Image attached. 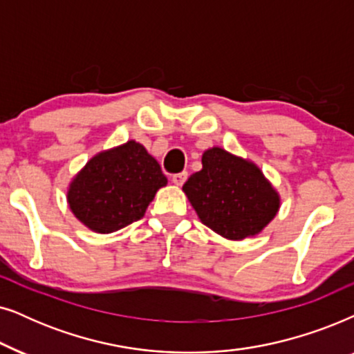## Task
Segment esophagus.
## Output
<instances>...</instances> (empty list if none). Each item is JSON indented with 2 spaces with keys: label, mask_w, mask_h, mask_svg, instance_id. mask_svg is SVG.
I'll return each mask as SVG.
<instances>
[{
  "label": "esophagus",
  "mask_w": 354,
  "mask_h": 354,
  "mask_svg": "<svg viewBox=\"0 0 354 354\" xmlns=\"http://www.w3.org/2000/svg\"><path fill=\"white\" fill-rule=\"evenodd\" d=\"M187 180V171H180L176 174H173V183L176 186H183Z\"/></svg>",
  "instance_id": "obj_1"
}]
</instances>
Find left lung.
<instances>
[{
    "mask_svg": "<svg viewBox=\"0 0 354 354\" xmlns=\"http://www.w3.org/2000/svg\"><path fill=\"white\" fill-rule=\"evenodd\" d=\"M183 191L202 223L233 241L261 233L280 207L279 194L256 165L220 147L205 150L202 169L191 174Z\"/></svg>",
    "mask_w": 354,
    "mask_h": 354,
    "instance_id": "left-lung-1",
    "label": "left lung"
}]
</instances>
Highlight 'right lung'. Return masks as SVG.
<instances>
[{"mask_svg": "<svg viewBox=\"0 0 354 354\" xmlns=\"http://www.w3.org/2000/svg\"><path fill=\"white\" fill-rule=\"evenodd\" d=\"M167 176L144 145L134 140L87 162L71 183L73 214L97 233H113L144 216Z\"/></svg>", "mask_w": 354, "mask_h": 354, "instance_id": "add662e5", "label": "right lung"}]
</instances>
